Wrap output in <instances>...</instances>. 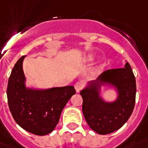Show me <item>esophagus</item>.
<instances>
[{"mask_svg": "<svg viewBox=\"0 0 148 148\" xmlns=\"http://www.w3.org/2000/svg\"><path fill=\"white\" fill-rule=\"evenodd\" d=\"M74 87H75V90L76 92H79L81 90V89H82V83L81 82H76Z\"/></svg>", "mask_w": 148, "mask_h": 148, "instance_id": "34e87169", "label": "esophagus"}]
</instances>
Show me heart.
<instances>
[{
	"label": "heart",
	"mask_w": 148,
	"mask_h": 148,
	"mask_svg": "<svg viewBox=\"0 0 148 148\" xmlns=\"http://www.w3.org/2000/svg\"><path fill=\"white\" fill-rule=\"evenodd\" d=\"M93 56H92V55H89V56H86V57L84 58V61L86 62H91L93 60Z\"/></svg>",
	"instance_id": "heart-1"
}]
</instances>
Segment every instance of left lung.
Here are the masks:
<instances>
[{"label": "left lung", "instance_id": "obj_1", "mask_svg": "<svg viewBox=\"0 0 148 148\" xmlns=\"http://www.w3.org/2000/svg\"><path fill=\"white\" fill-rule=\"evenodd\" d=\"M113 88V101H106L101 90ZM82 113L88 125L99 134L113 133L127 121L132 114L136 97V79L127 61L124 68L107 70L97 80L86 82L81 91Z\"/></svg>", "mask_w": 148, "mask_h": 148}]
</instances>
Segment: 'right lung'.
Wrapping results in <instances>:
<instances>
[{"label":"right lung","instance_id":"1","mask_svg":"<svg viewBox=\"0 0 148 148\" xmlns=\"http://www.w3.org/2000/svg\"><path fill=\"white\" fill-rule=\"evenodd\" d=\"M25 56L16 62L8 79L9 109L21 127L33 134L44 136L55 129L62 111L75 90L73 86L49 89L27 86L23 71Z\"/></svg>","mask_w":148,"mask_h":148}]
</instances>
